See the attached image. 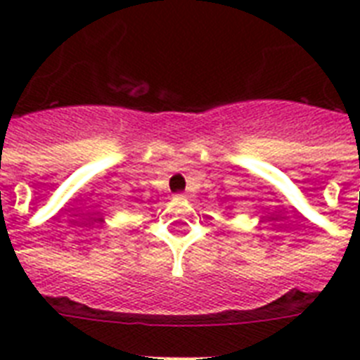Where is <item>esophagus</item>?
Segmentation results:
<instances>
[{"label": "esophagus", "mask_w": 360, "mask_h": 360, "mask_svg": "<svg viewBox=\"0 0 360 360\" xmlns=\"http://www.w3.org/2000/svg\"><path fill=\"white\" fill-rule=\"evenodd\" d=\"M175 198H177V200H185V194H175Z\"/></svg>", "instance_id": "obj_1"}]
</instances>
